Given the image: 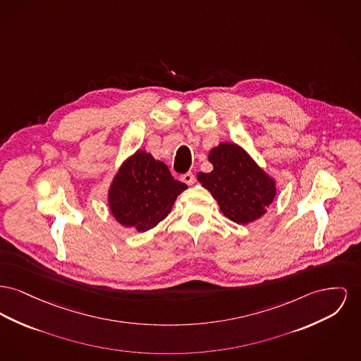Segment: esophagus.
Returning <instances> with one entry per match:
<instances>
[{"label": "esophagus", "mask_w": 361, "mask_h": 361, "mask_svg": "<svg viewBox=\"0 0 361 361\" xmlns=\"http://www.w3.org/2000/svg\"><path fill=\"white\" fill-rule=\"evenodd\" d=\"M181 181H184V183L188 184V185H192V184L195 183V176H193V173L188 171V173L183 174V176H181Z\"/></svg>", "instance_id": "34e87169"}]
</instances>
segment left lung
<instances>
[{"label": "left lung", "instance_id": "obj_1", "mask_svg": "<svg viewBox=\"0 0 361 361\" xmlns=\"http://www.w3.org/2000/svg\"><path fill=\"white\" fill-rule=\"evenodd\" d=\"M214 170L197 173L221 212L235 224H248L266 212L276 196V183L237 145L222 143L209 155Z\"/></svg>", "mask_w": 361, "mask_h": 361}]
</instances>
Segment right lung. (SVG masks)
I'll return each instance as SVG.
<instances>
[{
  "label": "right lung",
  "instance_id": "1",
  "mask_svg": "<svg viewBox=\"0 0 361 361\" xmlns=\"http://www.w3.org/2000/svg\"><path fill=\"white\" fill-rule=\"evenodd\" d=\"M188 187L173 178L168 166L137 151L116 174L109 191L114 218L127 228L146 232L169 214L176 197Z\"/></svg>",
  "mask_w": 361,
  "mask_h": 361
}]
</instances>
